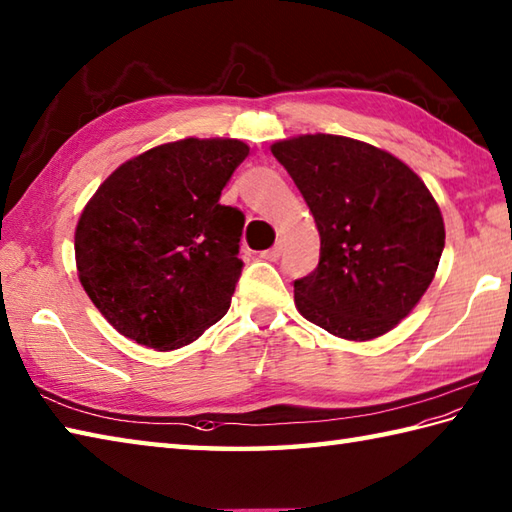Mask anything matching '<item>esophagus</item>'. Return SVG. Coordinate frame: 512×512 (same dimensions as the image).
I'll use <instances>...</instances> for the list:
<instances>
[{"label": "esophagus", "instance_id": "1", "mask_svg": "<svg viewBox=\"0 0 512 512\" xmlns=\"http://www.w3.org/2000/svg\"><path fill=\"white\" fill-rule=\"evenodd\" d=\"M280 256H283V245H280V243H276L274 247L267 249V252H260V258L269 260V263H276Z\"/></svg>", "mask_w": 512, "mask_h": 512}]
</instances>
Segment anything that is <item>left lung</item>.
<instances>
[{"instance_id": "8db88e82", "label": "left lung", "mask_w": 512, "mask_h": 512, "mask_svg": "<svg viewBox=\"0 0 512 512\" xmlns=\"http://www.w3.org/2000/svg\"><path fill=\"white\" fill-rule=\"evenodd\" d=\"M314 214L320 263L294 280L296 307L344 340L391 331L420 302L444 249L442 212L409 165L338 134L271 145Z\"/></svg>"}]
</instances>
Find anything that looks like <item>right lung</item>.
<instances>
[{
	"instance_id": "1",
	"label": "right lung",
	"mask_w": 512,
	"mask_h": 512,
	"mask_svg": "<svg viewBox=\"0 0 512 512\" xmlns=\"http://www.w3.org/2000/svg\"><path fill=\"white\" fill-rule=\"evenodd\" d=\"M238 139H181L119 165L75 232L83 289L121 336L179 349L221 320L241 278L245 216L221 205Z\"/></svg>"
}]
</instances>
